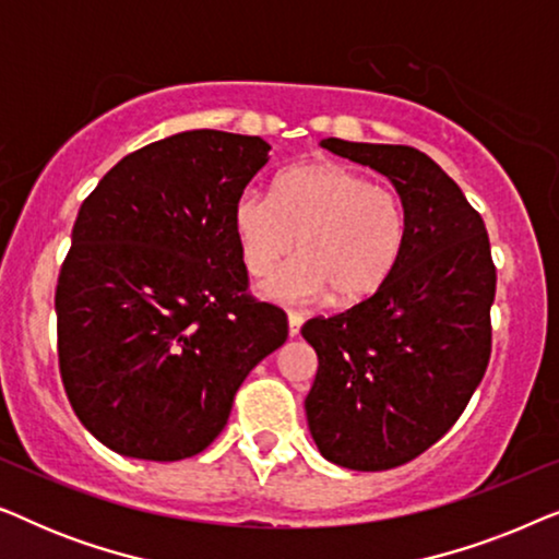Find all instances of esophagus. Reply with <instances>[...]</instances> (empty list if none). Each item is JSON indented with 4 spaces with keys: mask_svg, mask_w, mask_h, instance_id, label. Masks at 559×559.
Segmentation results:
<instances>
[{
    "mask_svg": "<svg viewBox=\"0 0 559 559\" xmlns=\"http://www.w3.org/2000/svg\"><path fill=\"white\" fill-rule=\"evenodd\" d=\"M302 323H305V318L300 316V312H289V316H287V331H289V335H293V338L297 333H300Z\"/></svg>",
    "mask_w": 559,
    "mask_h": 559,
    "instance_id": "1",
    "label": "esophagus"
}]
</instances>
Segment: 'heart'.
I'll return each instance as SVG.
<instances>
[{"label":"heart","instance_id":"1","mask_svg":"<svg viewBox=\"0 0 559 559\" xmlns=\"http://www.w3.org/2000/svg\"><path fill=\"white\" fill-rule=\"evenodd\" d=\"M239 257L264 277L295 251V262L266 282V295L302 305L331 295L361 302L392 277L407 247V203L394 188L338 163L282 173L272 195L243 190L231 209Z\"/></svg>","mask_w":559,"mask_h":559}]
</instances>
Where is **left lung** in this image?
<instances>
[{
    "mask_svg": "<svg viewBox=\"0 0 559 559\" xmlns=\"http://www.w3.org/2000/svg\"><path fill=\"white\" fill-rule=\"evenodd\" d=\"M323 147L386 175L407 203V247L386 285L302 325L318 354L305 412L320 455L350 471H389L435 445L484 379L491 243L480 213L425 152L335 136Z\"/></svg>",
    "mask_w": 559,
    "mask_h": 559,
    "instance_id": "obj_1",
    "label": "left lung"
}]
</instances>
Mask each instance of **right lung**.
Masks as SVG:
<instances>
[{
	"label": "right lung",
	"mask_w": 559,
	"mask_h": 559,
	"mask_svg": "<svg viewBox=\"0 0 559 559\" xmlns=\"http://www.w3.org/2000/svg\"><path fill=\"white\" fill-rule=\"evenodd\" d=\"M272 147L193 129L119 159L81 203L56 289L58 364L83 427L142 461L198 455L287 341L249 295L231 209Z\"/></svg>",
	"instance_id": "obj_1"
}]
</instances>
